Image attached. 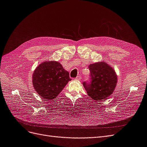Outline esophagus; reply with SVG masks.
<instances>
[{"mask_svg": "<svg viewBox=\"0 0 147 147\" xmlns=\"http://www.w3.org/2000/svg\"><path fill=\"white\" fill-rule=\"evenodd\" d=\"M82 78V76L81 75H78L76 78H75V80H77V81H80Z\"/></svg>", "mask_w": 147, "mask_h": 147, "instance_id": "esophagus-1", "label": "esophagus"}]
</instances>
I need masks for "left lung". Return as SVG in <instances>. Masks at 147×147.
<instances>
[{
	"mask_svg": "<svg viewBox=\"0 0 147 147\" xmlns=\"http://www.w3.org/2000/svg\"><path fill=\"white\" fill-rule=\"evenodd\" d=\"M89 69L91 81L83 83L88 95L98 102L108 99L117 86L118 77L115 70L105 61L91 64Z\"/></svg>",
	"mask_w": 147,
	"mask_h": 147,
	"instance_id": "left-lung-1",
	"label": "left lung"
}]
</instances>
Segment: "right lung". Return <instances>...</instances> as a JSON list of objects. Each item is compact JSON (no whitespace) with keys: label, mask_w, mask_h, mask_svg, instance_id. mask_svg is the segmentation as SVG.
Segmentation results:
<instances>
[{"label":"right lung","mask_w":147,"mask_h":147,"mask_svg":"<svg viewBox=\"0 0 147 147\" xmlns=\"http://www.w3.org/2000/svg\"><path fill=\"white\" fill-rule=\"evenodd\" d=\"M69 73L60 63L47 61L39 64L32 74V84L46 101L53 100L70 81Z\"/></svg>","instance_id":"obj_1"}]
</instances>
